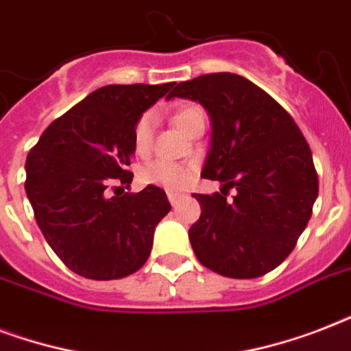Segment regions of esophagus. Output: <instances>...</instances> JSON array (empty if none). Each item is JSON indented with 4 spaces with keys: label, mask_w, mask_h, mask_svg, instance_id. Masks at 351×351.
<instances>
[{
    "label": "esophagus",
    "mask_w": 351,
    "mask_h": 351,
    "mask_svg": "<svg viewBox=\"0 0 351 351\" xmlns=\"http://www.w3.org/2000/svg\"><path fill=\"white\" fill-rule=\"evenodd\" d=\"M167 198H169L171 206H176L178 200H180V195H178V193H167Z\"/></svg>",
    "instance_id": "esophagus-1"
}]
</instances>
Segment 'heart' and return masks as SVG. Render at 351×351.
<instances>
[{
    "mask_svg": "<svg viewBox=\"0 0 351 351\" xmlns=\"http://www.w3.org/2000/svg\"><path fill=\"white\" fill-rule=\"evenodd\" d=\"M171 120L187 136H193L198 129L206 127V112L197 104H182L173 111ZM153 114L143 112L132 127V147L136 154H147L153 143ZM193 176L191 165L173 164L165 160H154L140 171V180L149 186L162 187L167 191H180L189 184Z\"/></svg>",
    "mask_w": 351,
    "mask_h": 351,
    "instance_id": "obj_1",
    "label": "heart"
}]
</instances>
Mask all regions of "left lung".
<instances>
[{
  "instance_id": "1",
  "label": "left lung",
  "mask_w": 351,
  "mask_h": 351,
  "mask_svg": "<svg viewBox=\"0 0 351 351\" xmlns=\"http://www.w3.org/2000/svg\"><path fill=\"white\" fill-rule=\"evenodd\" d=\"M175 96L208 109L213 132L202 178L222 184L220 193H193L202 209L189 230L193 251L219 275L262 277L293 251L311 217L319 176L310 145L291 114L239 74H202L176 85Z\"/></svg>"
}]
</instances>
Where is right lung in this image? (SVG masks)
Masks as SVG:
<instances>
[{"label": "right lung", "mask_w": 351, "mask_h": 351, "mask_svg": "<svg viewBox=\"0 0 351 351\" xmlns=\"http://www.w3.org/2000/svg\"><path fill=\"white\" fill-rule=\"evenodd\" d=\"M175 87L106 85L52 121L27 156L25 191L41 233L69 269L93 280L138 271L153 247L154 228L171 204L164 189L123 193L132 127Z\"/></svg>", "instance_id": "right-lung-1"}]
</instances>
